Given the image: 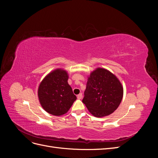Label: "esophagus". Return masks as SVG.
I'll use <instances>...</instances> for the list:
<instances>
[{"instance_id": "esophagus-1", "label": "esophagus", "mask_w": 158, "mask_h": 158, "mask_svg": "<svg viewBox=\"0 0 158 158\" xmlns=\"http://www.w3.org/2000/svg\"><path fill=\"white\" fill-rule=\"evenodd\" d=\"M77 98L78 99H81L82 98V94H79L78 95H77Z\"/></svg>"}]
</instances>
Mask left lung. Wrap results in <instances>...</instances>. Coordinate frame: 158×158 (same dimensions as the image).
<instances>
[{"mask_svg":"<svg viewBox=\"0 0 158 158\" xmlns=\"http://www.w3.org/2000/svg\"><path fill=\"white\" fill-rule=\"evenodd\" d=\"M123 87L117 76L107 69L98 68L88 78L82 102L96 117L113 113L120 105Z\"/></svg>","mask_w":158,"mask_h":158,"instance_id":"1","label":"left lung"}]
</instances>
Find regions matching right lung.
I'll list each match as a JSON object with an SVG mask.
<instances>
[{"instance_id":"obj_1","label":"right lung","mask_w":158,"mask_h":158,"mask_svg":"<svg viewBox=\"0 0 158 158\" xmlns=\"http://www.w3.org/2000/svg\"><path fill=\"white\" fill-rule=\"evenodd\" d=\"M68 79L66 70L56 69L43 79L38 88L41 107L52 115L60 116L67 113L76 99Z\"/></svg>"}]
</instances>
